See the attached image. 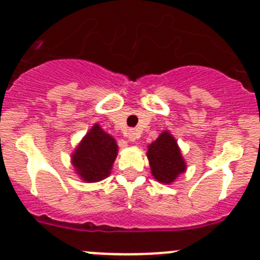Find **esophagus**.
<instances>
[{"label": "esophagus", "instance_id": "obj_1", "mask_svg": "<svg viewBox=\"0 0 260 260\" xmlns=\"http://www.w3.org/2000/svg\"><path fill=\"white\" fill-rule=\"evenodd\" d=\"M125 136H127L128 141H131V142H135V141L140 137V133L137 132V129H129V131H127V135Z\"/></svg>", "mask_w": 260, "mask_h": 260}]
</instances>
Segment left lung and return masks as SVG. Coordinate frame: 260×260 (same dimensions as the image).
<instances>
[{
  "label": "left lung",
  "instance_id": "left-lung-1",
  "mask_svg": "<svg viewBox=\"0 0 260 260\" xmlns=\"http://www.w3.org/2000/svg\"><path fill=\"white\" fill-rule=\"evenodd\" d=\"M147 157L152 175L162 183H171L186 170L177 142L169 132L161 133L159 137L148 146Z\"/></svg>",
  "mask_w": 260,
  "mask_h": 260
}]
</instances>
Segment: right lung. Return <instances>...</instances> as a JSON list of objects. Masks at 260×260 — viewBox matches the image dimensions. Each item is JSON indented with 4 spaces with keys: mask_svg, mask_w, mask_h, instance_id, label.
Listing matches in <instances>:
<instances>
[{
    "mask_svg": "<svg viewBox=\"0 0 260 260\" xmlns=\"http://www.w3.org/2000/svg\"><path fill=\"white\" fill-rule=\"evenodd\" d=\"M115 140L95 124L84 137L73 154V165L84 181L95 182L111 174L112 165L117 157Z\"/></svg>",
    "mask_w": 260,
    "mask_h": 260,
    "instance_id": "right-lung-1",
    "label": "right lung"
}]
</instances>
